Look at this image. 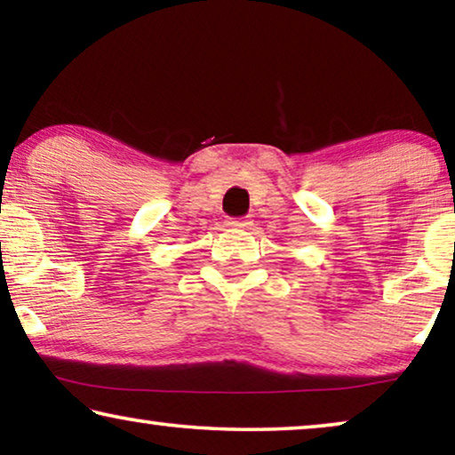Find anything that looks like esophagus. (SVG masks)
<instances>
[{
  "instance_id": "1",
  "label": "esophagus",
  "mask_w": 455,
  "mask_h": 455,
  "mask_svg": "<svg viewBox=\"0 0 455 455\" xmlns=\"http://www.w3.org/2000/svg\"><path fill=\"white\" fill-rule=\"evenodd\" d=\"M228 225L236 227V228H245V227L251 225V222H249V219H230Z\"/></svg>"
}]
</instances>
